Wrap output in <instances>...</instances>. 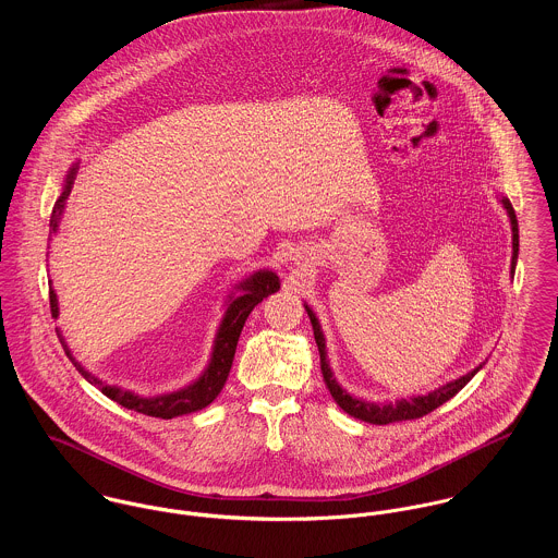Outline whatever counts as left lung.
<instances>
[{"instance_id": "8db88e82", "label": "left lung", "mask_w": 558, "mask_h": 558, "mask_svg": "<svg viewBox=\"0 0 558 558\" xmlns=\"http://www.w3.org/2000/svg\"><path fill=\"white\" fill-rule=\"evenodd\" d=\"M498 202L502 204V208L509 217V226H511V270H509V275L513 277L515 264H518V248H520L518 219H515L511 202L505 195H498ZM305 312L314 324V337H316V343H318L319 367H322V376H324V383H326L330 396L337 401V405L341 410H345L350 416L361 418L365 423L387 425V423H398V421H408V418H418V416L436 410L438 405H442L445 401H449L453 396H458L475 378L478 369L485 365V363H481L469 374H464V376H460V378H456V380H451V383H447V385H442V387H438V389H434L425 396L399 398L396 401H372V399L356 398L339 385V380L335 378V372L330 369V361H328V352H326V337H324V330H322V324H319L316 312L307 303H305Z\"/></svg>"}]
</instances>
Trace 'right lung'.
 I'll return each instance as SVG.
<instances>
[{"instance_id": "1", "label": "right lung", "mask_w": 558, "mask_h": 558, "mask_svg": "<svg viewBox=\"0 0 558 558\" xmlns=\"http://www.w3.org/2000/svg\"><path fill=\"white\" fill-rule=\"evenodd\" d=\"M77 171H80V162H73L71 169L66 171L62 193H60V197L53 206V213H51V221H49L51 236H49V240L53 239L60 230V221H62V215H64V208H66V199L73 191ZM279 288H281V281H279L277 272L270 270V268L253 270L248 277L239 281L226 299V305H223L226 312H223V318H221V324L217 328V335H215V341H213V352H210L206 369L191 385H186L178 391H171V393L153 396V398H146V396H140L135 391L102 383L100 378H96L89 369H85L80 361L73 356L62 330H58V337L62 341V348H64L66 356L73 361V365L77 367L81 376L89 385H94L102 396L118 401L120 405H124L129 410H135V412L148 414V416L173 418V416H182V414H189V412H197V410L210 405L217 399L221 389L226 387L228 376H230L244 322H246L248 314L253 312V307L257 303H262L266 296L275 294ZM49 301H51V316L58 318L60 316V305H58V294L53 290V283L49 286Z\"/></svg>"}]
</instances>
